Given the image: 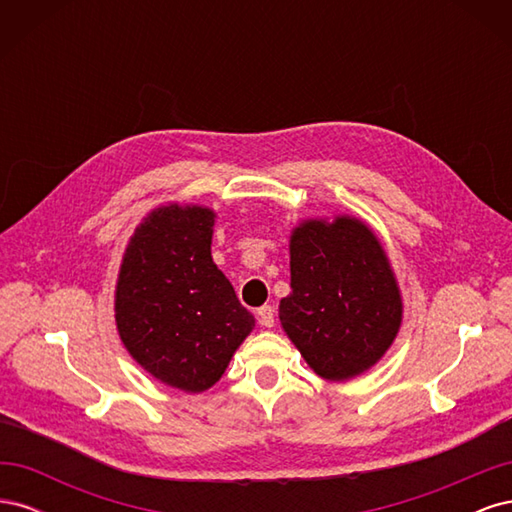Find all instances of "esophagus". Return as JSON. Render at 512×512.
Wrapping results in <instances>:
<instances>
[{"instance_id": "1", "label": "esophagus", "mask_w": 512, "mask_h": 512, "mask_svg": "<svg viewBox=\"0 0 512 512\" xmlns=\"http://www.w3.org/2000/svg\"><path fill=\"white\" fill-rule=\"evenodd\" d=\"M256 316H258V322H260L262 327H265V329H271V327H273V322H275V312H273V307H271V305H262V307H258V309H256Z\"/></svg>"}]
</instances>
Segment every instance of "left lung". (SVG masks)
Listing matches in <instances>:
<instances>
[{"instance_id": "left-lung-1", "label": "left lung", "mask_w": 512, "mask_h": 512, "mask_svg": "<svg viewBox=\"0 0 512 512\" xmlns=\"http://www.w3.org/2000/svg\"><path fill=\"white\" fill-rule=\"evenodd\" d=\"M290 294L280 322L309 369L346 382L395 342L404 299L382 241L348 213L305 218L290 230Z\"/></svg>"}]
</instances>
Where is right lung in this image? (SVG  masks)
I'll use <instances>...</instances> for the list:
<instances>
[{
	"instance_id": "1",
	"label": "right lung",
	"mask_w": 512,
	"mask_h": 512,
	"mask_svg": "<svg viewBox=\"0 0 512 512\" xmlns=\"http://www.w3.org/2000/svg\"><path fill=\"white\" fill-rule=\"evenodd\" d=\"M215 213L166 203L136 226L115 284L121 344L147 374L183 393L218 382L256 327L211 256Z\"/></svg>"
}]
</instances>
